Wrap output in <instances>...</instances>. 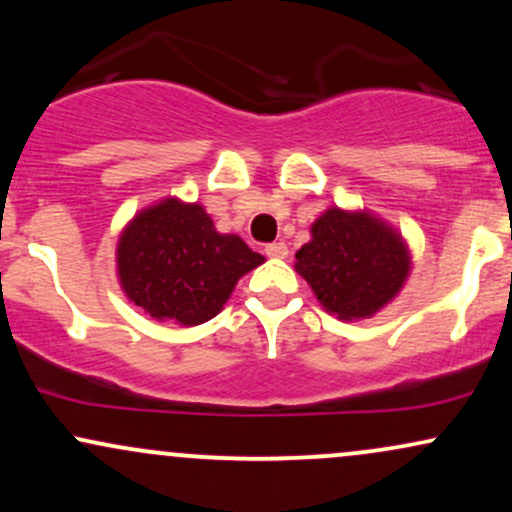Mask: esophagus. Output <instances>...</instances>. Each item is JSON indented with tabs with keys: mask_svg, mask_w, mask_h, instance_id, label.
<instances>
[{
	"mask_svg": "<svg viewBox=\"0 0 512 512\" xmlns=\"http://www.w3.org/2000/svg\"><path fill=\"white\" fill-rule=\"evenodd\" d=\"M264 252H267V257H272V260H286V257H289V245L279 240V243H269Z\"/></svg>",
	"mask_w": 512,
	"mask_h": 512,
	"instance_id": "34e87169",
	"label": "esophagus"
}]
</instances>
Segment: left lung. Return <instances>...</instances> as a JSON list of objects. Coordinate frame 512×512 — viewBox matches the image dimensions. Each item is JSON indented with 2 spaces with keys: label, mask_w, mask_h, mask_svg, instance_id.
<instances>
[{
  "label": "left lung",
  "mask_w": 512,
  "mask_h": 512,
  "mask_svg": "<svg viewBox=\"0 0 512 512\" xmlns=\"http://www.w3.org/2000/svg\"><path fill=\"white\" fill-rule=\"evenodd\" d=\"M409 269L402 236L366 209H327L310 226V243L296 252V272L339 320H363L385 308Z\"/></svg>",
  "instance_id": "obj_1"
}]
</instances>
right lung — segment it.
I'll return each mask as SVG.
<instances>
[{"label": "right lung", "instance_id": "right-lung-1", "mask_svg": "<svg viewBox=\"0 0 512 512\" xmlns=\"http://www.w3.org/2000/svg\"><path fill=\"white\" fill-rule=\"evenodd\" d=\"M264 257L219 233L202 204L168 197L139 211L117 243L125 296L158 322L195 327L223 310L238 279Z\"/></svg>", "mask_w": 512, "mask_h": 512}]
</instances>
